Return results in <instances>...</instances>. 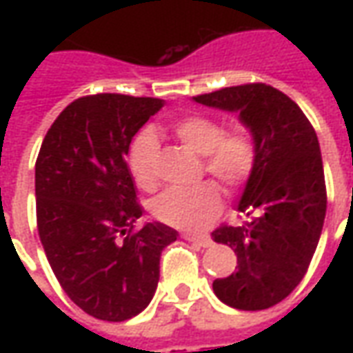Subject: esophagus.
<instances>
[{
  "mask_svg": "<svg viewBox=\"0 0 353 353\" xmlns=\"http://www.w3.org/2000/svg\"><path fill=\"white\" fill-rule=\"evenodd\" d=\"M181 238H185L187 242H192V244L200 245V248H208V245H212V238L208 236V234H191V232H183Z\"/></svg>",
  "mask_w": 353,
  "mask_h": 353,
  "instance_id": "34e87169",
  "label": "esophagus"
}]
</instances>
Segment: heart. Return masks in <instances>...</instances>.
Here are the masks:
<instances>
[{"label": "heart", "mask_w": 353, "mask_h": 353, "mask_svg": "<svg viewBox=\"0 0 353 353\" xmlns=\"http://www.w3.org/2000/svg\"><path fill=\"white\" fill-rule=\"evenodd\" d=\"M185 147L202 154V174L212 176L227 194L234 196L252 181L259 149L250 126L234 123L223 128L219 119L187 115L172 126ZM128 170L141 191L159 185V138L151 128L136 134L128 147ZM221 210V194L212 181L176 187L159 194L151 204L154 219L176 229H200Z\"/></svg>", "instance_id": "obj_1"}]
</instances>
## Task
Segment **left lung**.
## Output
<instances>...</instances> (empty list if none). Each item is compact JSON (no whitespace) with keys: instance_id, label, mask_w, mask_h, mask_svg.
<instances>
[{"instance_id":"1","label":"left lung","mask_w":353,"mask_h":353,"mask_svg":"<svg viewBox=\"0 0 353 353\" xmlns=\"http://www.w3.org/2000/svg\"><path fill=\"white\" fill-rule=\"evenodd\" d=\"M194 100L238 111L257 141V168L238 206L245 221L223 223L212 232L238 259L236 272L214 281V293L238 310H265L301 283L321 236L327 189L318 136L303 109L265 83L219 88Z\"/></svg>"}]
</instances>
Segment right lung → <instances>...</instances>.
I'll return each instance as SVG.
<instances>
[{
	"instance_id": "obj_1",
	"label": "right lung",
	"mask_w": 353,
	"mask_h": 353,
	"mask_svg": "<svg viewBox=\"0 0 353 353\" xmlns=\"http://www.w3.org/2000/svg\"><path fill=\"white\" fill-rule=\"evenodd\" d=\"M159 98L90 94L50 124L35 161L43 250L65 295L92 318L124 321L151 303L161 253L177 238L162 223L136 229L139 206L126 154Z\"/></svg>"
}]
</instances>
